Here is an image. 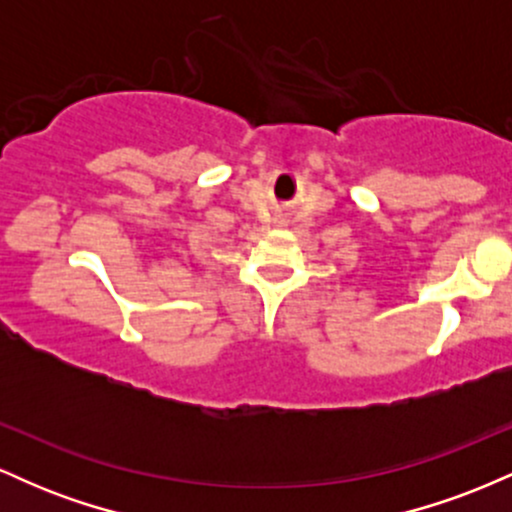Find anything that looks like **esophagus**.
<instances>
[{"instance_id":"34e87169","label":"esophagus","mask_w":512,"mask_h":512,"mask_svg":"<svg viewBox=\"0 0 512 512\" xmlns=\"http://www.w3.org/2000/svg\"><path fill=\"white\" fill-rule=\"evenodd\" d=\"M274 223H276V226H286V223H289V219H286V216H276Z\"/></svg>"}]
</instances>
